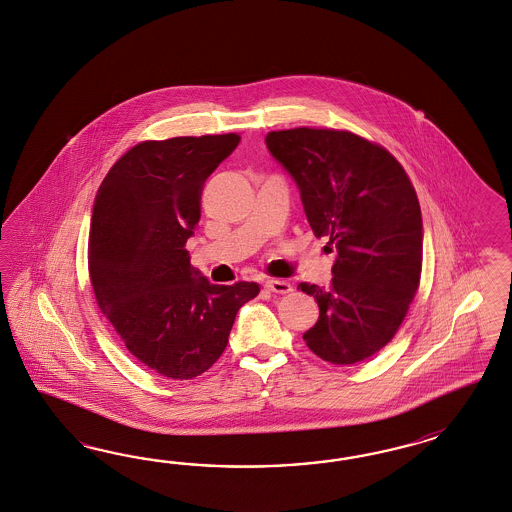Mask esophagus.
Listing matches in <instances>:
<instances>
[{
	"label": "esophagus",
	"instance_id": "obj_1",
	"mask_svg": "<svg viewBox=\"0 0 512 512\" xmlns=\"http://www.w3.org/2000/svg\"><path fill=\"white\" fill-rule=\"evenodd\" d=\"M264 287L272 293H278V295H287L293 291L291 283L289 281H283V279H266L264 281Z\"/></svg>",
	"mask_w": 512,
	"mask_h": 512
}]
</instances>
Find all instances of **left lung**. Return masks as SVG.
Listing matches in <instances>:
<instances>
[{
  "label": "left lung",
  "instance_id": "8db88e82",
  "mask_svg": "<svg viewBox=\"0 0 512 512\" xmlns=\"http://www.w3.org/2000/svg\"><path fill=\"white\" fill-rule=\"evenodd\" d=\"M264 140L295 178L313 233L338 253L328 287L298 285L319 304L304 341L332 364L366 360L394 338L419 289L415 187L394 155L351 131L296 127Z\"/></svg>",
  "mask_w": 512,
  "mask_h": 512
}]
</instances>
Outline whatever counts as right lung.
Here are the masks:
<instances>
[{
    "mask_svg": "<svg viewBox=\"0 0 512 512\" xmlns=\"http://www.w3.org/2000/svg\"><path fill=\"white\" fill-rule=\"evenodd\" d=\"M240 135L146 140L122 155L93 202V293L127 351L155 373L193 379L229 343L253 281L214 285L189 263L206 178Z\"/></svg>",
    "mask_w": 512,
    "mask_h": 512,
    "instance_id": "1",
    "label": "right lung"
}]
</instances>
